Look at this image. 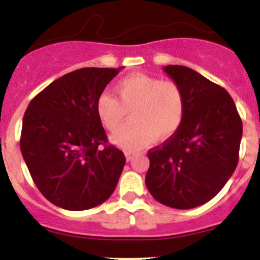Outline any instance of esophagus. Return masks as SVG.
Segmentation results:
<instances>
[{
  "label": "esophagus",
  "instance_id": "esophagus-1",
  "mask_svg": "<svg viewBox=\"0 0 260 260\" xmlns=\"http://www.w3.org/2000/svg\"><path fill=\"white\" fill-rule=\"evenodd\" d=\"M133 156H135V154L131 153V152H125V158H127V161H131V159L133 158Z\"/></svg>",
  "mask_w": 260,
  "mask_h": 260
}]
</instances>
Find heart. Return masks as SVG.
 Masks as SVG:
<instances>
[{
  "mask_svg": "<svg viewBox=\"0 0 260 260\" xmlns=\"http://www.w3.org/2000/svg\"><path fill=\"white\" fill-rule=\"evenodd\" d=\"M111 93L96 98L95 111L109 131L120 127L131 112L129 124L112 136V142L124 151H138L153 141H165L179 131L186 111L182 88L174 80H161L146 74L123 78Z\"/></svg>",
  "mask_w": 260,
  "mask_h": 260,
  "instance_id": "b5f03b06",
  "label": "heart"
}]
</instances>
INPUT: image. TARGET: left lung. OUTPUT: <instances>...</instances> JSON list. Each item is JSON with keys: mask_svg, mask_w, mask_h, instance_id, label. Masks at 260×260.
<instances>
[{"mask_svg": "<svg viewBox=\"0 0 260 260\" xmlns=\"http://www.w3.org/2000/svg\"><path fill=\"white\" fill-rule=\"evenodd\" d=\"M164 70L182 88L186 111L179 131L148 151L146 185L158 203L192 209L216 196L237 169L242 119L224 88L182 65Z\"/></svg>", "mask_w": 260, "mask_h": 260, "instance_id": "obj_1", "label": "left lung"}]
</instances>
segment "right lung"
Here are the masks:
<instances>
[{"instance_id": "obj_1", "label": "right lung", "mask_w": 260, "mask_h": 260, "mask_svg": "<svg viewBox=\"0 0 260 260\" xmlns=\"http://www.w3.org/2000/svg\"><path fill=\"white\" fill-rule=\"evenodd\" d=\"M120 69L83 68L65 74L26 109L21 153L36 187L59 208H95L117 186L125 157L108 145L95 102Z\"/></svg>"}]
</instances>
